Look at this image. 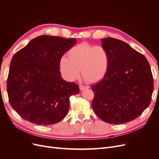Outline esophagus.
Instances as JSON below:
<instances>
[{"label": "esophagus", "instance_id": "34e87169", "mask_svg": "<svg viewBox=\"0 0 159 159\" xmlns=\"http://www.w3.org/2000/svg\"><path fill=\"white\" fill-rule=\"evenodd\" d=\"M88 86H85V85H80V90H83V89H88Z\"/></svg>", "mask_w": 159, "mask_h": 159}]
</instances>
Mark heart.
I'll return each instance as SVG.
<instances>
[{"label": "heart", "instance_id": "obj_1", "mask_svg": "<svg viewBox=\"0 0 159 159\" xmlns=\"http://www.w3.org/2000/svg\"><path fill=\"white\" fill-rule=\"evenodd\" d=\"M68 57H62L60 61L61 74L69 81L78 79L80 74L88 83H95L106 75L109 65L108 52L102 46L87 42L76 45L68 51Z\"/></svg>", "mask_w": 159, "mask_h": 159}]
</instances>
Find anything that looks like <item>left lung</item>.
I'll return each mask as SVG.
<instances>
[{"mask_svg": "<svg viewBox=\"0 0 159 159\" xmlns=\"http://www.w3.org/2000/svg\"><path fill=\"white\" fill-rule=\"evenodd\" d=\"M109 55L106 75L91 86L92 108L105 122L125 123L142 114L151 103L153 78L145 56L126 42L113 38L102 40Z\"/></svg>", "mask_w": 159, "mask_h": 159, "instance_id": "left-lung-1", "label": "left lung"}]
</instances>
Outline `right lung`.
<instances>
[{
	"label": "right lung",
	"mask_w": 159,
	"mask_h": 159,
	"mask_svg": "<svg viewBox=\"0 0 159 159\" xmlns=\"http://www.w3.org/2000/svg\"><path fill=\"white\" fill-rule=\"evenodd\" d=\"M75 42V38L40 36L13 56L7 79L8 100L25 120L47 125L68 114L70 97L80 88L61 78L60 61Z\"/></svg>",
	"instance_id": "add662e5"
}]
</instances>
